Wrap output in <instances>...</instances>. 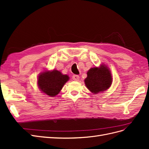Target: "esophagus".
Instances as JSON below:
<instances>
[{"label":"esophagus","mask_w":149,"mask_h":149,"mask_svg":"<svg viewBox=\"0 0 149 149\" xmlns=\"http://www.w3.org/2000/svg\"><path fill=\"white\" fill-rule=\"evenodd\" d=\"M72 78H73V79L74 81H79V76L78 75H73Z\"/></svg>","instance_id":"1"}]
</instances>
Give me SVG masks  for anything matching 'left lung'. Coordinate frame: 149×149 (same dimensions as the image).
<instances>
[{"label":"left lung","mask_w":149,"mask_h":149,"mask_svg":"<svg viewBox=\"0 0 149 149\" xmlns=\"http://www.w3.org/2000/svg\"><path fill=\"white\" fill-rule=\"evenodd\" d=\"M111 71L106 65L94 67L88 71L84 83L88 89L94 94L104 92L110 88L112 84Z\"/></svg>","instance_id":"8db88e82"}]
</instances>
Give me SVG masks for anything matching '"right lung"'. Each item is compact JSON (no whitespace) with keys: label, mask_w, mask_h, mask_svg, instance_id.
<instances>
[{"label":"right lung","mask_w":149,"mask_h":149,"mask_svg":"<svg viewBox=\"0 0 149 149\" xmlns=\"http://www.w3.org/2000/svg\"><path fill=\"white\" fill-rule=\"evenodd\" d=\"M68 76L53 70L41 73L38 78V86L41 91L48 96L53 97L60 92L64 84L69 79Z\"/></svg>","instance_id":"add662e5"}]
</instances>
